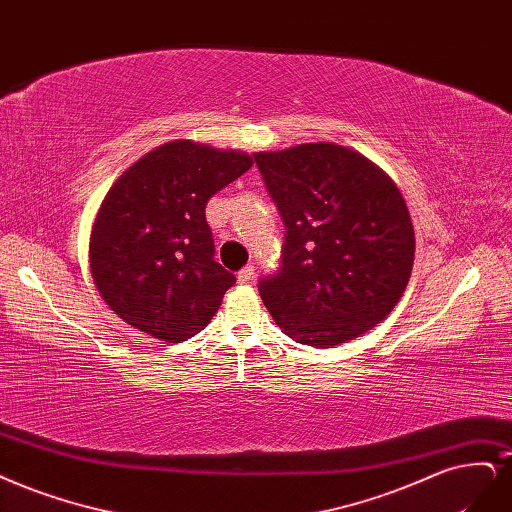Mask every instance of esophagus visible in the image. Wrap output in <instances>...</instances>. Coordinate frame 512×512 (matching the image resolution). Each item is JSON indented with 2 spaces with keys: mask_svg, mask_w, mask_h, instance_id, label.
Segmentation results:
<instances>
[{
  "mask_svg": "<svg viewBox=\"0 0 512 512\" xmlns=\"http://www.w3.org/2000/svg\"><path fill=\"white\" fill-rule=\"evenodd\" d=\"M254 275H256V269L252 267V264H248V267H243V269L239 271V275H237L239 284H250V281L254 279Z\"/></svg>",
  "mask_w": 512,
  "mask_h": 512,
  "instance_id": "obj_1",
  "label": "esophagus"
}]
</instances>
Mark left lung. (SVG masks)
Masks as SVG:
<instances>
[{
    "label": "left lung",
    "instance_id": "1",
    "mask_svg": "<svg viewBox=\"0 0 512 512\" xmlns=\"http://www.w3.org/2000/svg\"><path fill=\"white\" fill-rule=\"evenodd\" d=\"M286 226L277 271L258 281L290 339L330 347L390 313L409 284L415 233L407 203L366 156L337 144L256 152Z\"/></svg>",
    "mask_w": 512,
    "mask_h": 512
}]
</instances>
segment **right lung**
Segmentation results:
<instances>
[{"mask_svg":"<svg viewBox=\"0 0 512 512\" xmlns=\"http://www.w3.org/2000/svg\"><path fill=\"white\" fill-rule=\"evenodd\" d=\"M252 163L178 139L120 175L91 235L93 281L120 320L169 343L209 324L235 275L214 260L205 205Z\"/></svg>","mask_w":512,"mask_h":512,"instance_id":"right-lung-1","label":"right lung"}]
</instances>
